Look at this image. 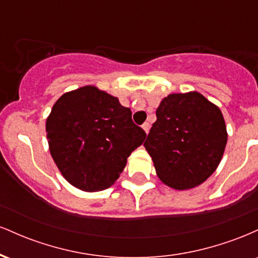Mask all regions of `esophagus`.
<instances>
[{"instance_id": "obj_1", "label": "esophagus", "mask_w": 258, "mask_h": 258, "mask_svg": "<svg viewBox=\"0 0 258 258\" xmlns=\"http://www.w3.org/2000/svg\"><path fill=\"white\" fill-rule=\"evenodd\" d=\"M142 127H143V130L146 131V133L148 135V132H149V130H150V123L149 122H144L143 125H142Z\"/></svg>"}]
</instances>
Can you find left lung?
I'll return each mask as SVG.
<instances>
[{"label": "left lung", "mask_w": 258, "mask_h": 258, "mask_svg": "<svg viewBox=\"0 0 258 258\" xmlns=\"http://www.w3.org/2000/svg\"><path fill=\"white\" fill-rule=\"evenodd\" d=\"M227 128L218 106L198 92L168 94L156 109L144 143L159 178L184 190L215 172L227 144Z\"/></svg>", "instance_id": "8db88e82"}]
</instances>
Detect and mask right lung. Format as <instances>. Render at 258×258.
<instances>
[{
	"instance_id": "obj_1",
	"label": "right lung",
	"mask_w": 258,
	"mask_h": 258,
	"mask_svg": "<svg viewBox=\"0 0 258 258\" xmlns=\"http://www.w3.org/2000/svg\"><path fill=\"white\" fill-rule=\"evenodd\" d=\"M49 152L64 178L85 191L109 188L146 139L132 112L94 86L68 92L46 121Z\"/></svg>"
}]
</instances>
